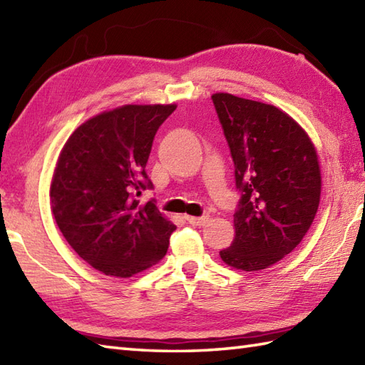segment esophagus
<instances>
[{
	"instance_id": "obj_1",
	"label": "esophagus",
	"mask_w": 365,
	"mask_h": 365,
	"mask_svg": "<svg viewBox=\"0 0 365 365\" xmlns=\"http://www.w3.org/2000/svg\"><path fill=\"white\" fill-rule=\"evenodd\" d=\"M187 221L191 224V226H205L208 218L207 216H199V218H196V216H187Z\"/></svg>"
}]
</instances>
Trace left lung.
<instances>
[{
    "label": "left lung",
    "instance_id": "obj_1",
    "mask_svg": "<svg viewBox=\"0 0 365 365\" xmlns=\"http://www.w3.org/2000/svg\"><path fill=\"white\" fill-rule=\"evenodd\" d=\"M235 166V238L220 251L243 271L265 269L299 245L319 210L315 147L289 114L232 94L212 96Z\"/></svg>",
    "mask_w": 365,
    "mask_h": 365
}]
</instances>
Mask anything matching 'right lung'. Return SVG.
Wrapping results in <instances>:
<instances>
[{"instance_id": "right-lung-1", "label": "right lung", "mask_w": 365, "mask_h": 365, "mask_svg": "<svg viewBox=\"0 0 365 365\" xmlns=\"http://www.w3.org/2000/svg\"><path fill=\"white\" fill-rule=\"evenodd\" d=\"M175 105H125L86 120L67 139L50 200L73 251L106 276L130 277L160 262L175 226L150 199L145 173L155 133Z\"/></svg>"}]
</instances>
